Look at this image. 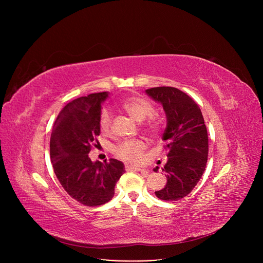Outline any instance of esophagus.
I'll list each match as a JSON object with an SVG mask.
<instances>
[{
  "label": "esophagus",
  "mask_w": 263,
  "mask_h": 263,
  "mask_svg": "<svg viewBox=\"0 0 263 263\" xmlns=\"http://www.w3.org/2000/svg\"><path fill=\"white\" fill-rule=\"evenodd\" d=\"M126 171H136V172H142V173H144L145 175H147V174H148V171L143 170V168H140V167H136V166H132V165H129V164H127V165H126Z\"/></svg>",
  "instance_id": "34e87169"
}]
</instances>
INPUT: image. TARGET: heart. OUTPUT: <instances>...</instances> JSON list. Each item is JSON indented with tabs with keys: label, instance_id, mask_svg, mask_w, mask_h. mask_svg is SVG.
<instances>
[{
	"label": "heart",
	"instance_id": "1",
	"mask_svg": "<svg viewBox=\"0 0 263 263\" xmlns=\"http://www.w3.org/2000/svg\"><path fill=\"white\" fill-rule=\"evenodd\" d=\"M121 107L132 119L137 122H143L154 114V106L147 100L140 97H129L121 102ZM110 115L107 110H102L99 118V128L103 133H107L110 129ZM153 131L157 130L155 123L149 127ZM146 145L142 141H124L114 148L115 155L128 163L139 164L143 161Z\"/></svg>",
	"mask_w": 263,
	"mask_h": 263
}]
</instances>
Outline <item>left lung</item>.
<instances>
[{"label":"left lung","instance_id":"obj_1","mask_svg":"<svg viewBox=\"0 0 263 263\" xmlns=\"http://www.w3.org/2000/svg\"><path fill=\"white\" fill-rule=\"evenodd\" d=\"M146 93L163 106L167 122L162 137L168 149L163 168L167 182L156 195L179 200L196 186L205 168L209 145L204 120L197 103L178 88L154 87Z\"/></svg>","mask_w":263,"mask_h":263}]
</instances>
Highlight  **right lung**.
<instances>
[{"instance_id":"right-lung-1","label":"right lung","mask_w":263,"mask_h":263,"mask_svg":"<svg viewBox=\"0 0 263 263\" xmlns=\"http://www.w3.org/2000/svg\"><path fill=\"white\" fill-rule=\"evenodd\" d=\"M108 92L90 93L67 103L53 124L50 158L55 175L65 191L87 206L101 205L113 198L116 182L126 172L121 161L101 163L88 157L100 134L101 104Z\"/></svg>"}]
</instances>
